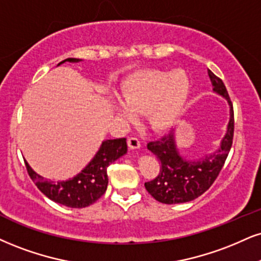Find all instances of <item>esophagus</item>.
<instances>
[{
    "label": "esophagus",
    "mask_w": 261,
    "mask_h": 261,
    "mask_svg": "<svg viewBox=\"0 0 261 261\" xmlns=\"http://www.w3.org/2000/svg\"><path fill=\"white\" fill-rule=\"evenodd\" d=\"M127 144L130 149H139L141 147L140 140L137 139V137H130V139L127 140Z\"/></svg>",
    "instance_id": "obj_1"
}]
</instances>
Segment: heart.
<instances>
[{"label": "heart", "instance_id": "heart-1", "mask_svg": "<svg viewBox=\"0 0 261 261\" xmlns=\"http://www.w3.org/2000/svg\"><path fill=\"white\" fill-rule=\"evenodd\" d=\"M188 97L190 80L184 70L144 69L124 80L121 100H112V108L124 124L135 120V113H143L147 126L161 134L177 124L186 109Z\"/></svg>", "mask_w": 261, "mask_h": 261}]
</instances>
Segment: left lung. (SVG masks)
<instances>
[{"label": "left lung", "instance_id": "obj_1", "mask_svg": "<svg viewBox=\"0 0 261 261\" xmlns=\"http://www.w3.org/2000/svg\"><path fill=\"white\" fill-rule=\"evenodd\" d=\"M208 75L214 86V92L226 98L230 106L227 130L220 147L197 161L185 159L178 153L174 133L164 135L161 140L147 144V148L161 161L162 168L154 180L144 182V187L153 198L161 203H186L202 196L216 180L230 153L234 130L233 107L220 77L210 70Z\"/></svg>", "mask_w": 261, "mask_h": 261}]
</instances>
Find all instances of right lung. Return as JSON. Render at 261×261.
<instances>
[{
  "label": "right lung",
  "mask_w": 261,
  "mask_h": 261,
  "mask_svg": "<svg viewBox=\"0 0 261 261\" xmlns=\"http://www.w3.org/2000/svg\"><path fill=\"white\" fill-rule=\"evenodd\" d=\"M81 59L68 58L62 61L77 63ZM58 64V65H59ZM127 152L126 139L106 140L100 144L98 152L81 172L67 181H48L36 174L25 162V166L31 180L37 188L53 202L69 208H85L103 196L108 186L107 168Z\"/></svg>",
  "instance_id": "obj_1"
}]
</instances>
